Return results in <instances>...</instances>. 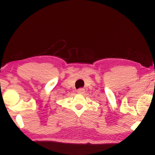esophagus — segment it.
Masks as SVG:
<instances>
[{
  "label": "esophagus",
  "mask_w": 155,
  "mask_h": 155,
  "mask_svg": "<svg viewBox=\"0 0 155 155\" xmlns=\"http://www.w3.org/2000/svg\"><path fill=\"white\" fill-rule=\"evenodd\" d=\"M84 88H79V90H77V92L78 93H80V94H83L84 92Z\"/></svg>",
  "instance_id": "obj_1"
}]
</instances>
